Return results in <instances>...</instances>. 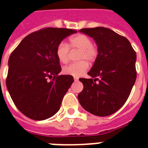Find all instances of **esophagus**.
Here are the masks:
<instances>
[{
	"instance_id": "esophagus-1",
	"label": "esophagus",
	"mask_w": 148,
	"mask_h": 148,
	"mask_svg": "<svg viewBox=\"0 0 148 148\" xmlns=\"http://www.w3.org/2000/svg\"><path fill=\"white\" fill-rule=\"evenodd\" d=\"M74 81H75V82H77V81H78V79H79V78H78V77H74Z\"/></svg>"
}]
</instances>
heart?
<instances>
[{"label": "heart", "mask_w": 148, "mask_h": 148, "mask_svg": "<svg viewBox=\"0 0 148 148\" xmlns=\"http://www.w3.org/2000/svg\"><path fill=\"white\" fill-rule=\"evenodd\" d=\"M70 49L79 50L77 59L80 61L64 66L63 69V74L73 77H79L89 67L87 60L90 63L95 62L99 54V49L97 45L92 44V38L88 35L82 34L74 35L68 39V45L64 42H60L56 47V55L61 63L68 62Z\"/></svg>", "instance_id": "b5f03b06"}]
</instances>
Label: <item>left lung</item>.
I'll use <instances>...</instances> for the list:
<instances>
[{
    "mask_svg": "<svg viewBox=\"0 0 148 148\" xmlns=\"http://www.w3.org/2000/svg\"><path fill=\"white\" fill-rule=\"evenodd\" d=\"M80 32L96 41L99 54L88 74L78 100L85 110L105 117L115 113L129 98L136 78V54L126 38L105 27L84 28Z\"/></svg>",
    "mask_w": 148,
    "mask_h": 148,
    "instance_id": "1",
    "label": "left lung"
}]
</instances>
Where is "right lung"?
Here are the masks:
<instances>
[{
  "label": "right lung",
  "instance_id": "1",
  "mask_svg": "<svg viewBox=\"0 0 148 148\" xmlns=\"http://www.w3.org/2000/svg\"><path fill=\"white\" fill-rule=\"evenodd\" d=\"M77 31L47 27L23 39L8 60L6 85L16 108L29 119L41 121L60 110L74 82L71 75H60L56 55L59 44Z\"/></svg>",
  "mask_w": 148,
  "mask_h": 148
}]
</instances>
